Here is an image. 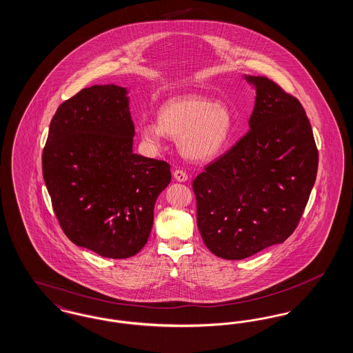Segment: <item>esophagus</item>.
<instances>
[{
  "label": "esophagus",
  "instance_id": "1",
  "mask_svg": "<svg viewBox=\"0 0 353 353\" xmlns=\"http://www.w3.org/2000/svg\"><path fill=\"white\" fill-rule=\"evenodd\" d=\"M173 176H174V179L177 180V181H180V183H184L188 180V174H186V172L183 170V169H176L174 172H173Z\"/></svg>",
  "mask_w": 353,
  "mask_h": 353
}]
</instances>
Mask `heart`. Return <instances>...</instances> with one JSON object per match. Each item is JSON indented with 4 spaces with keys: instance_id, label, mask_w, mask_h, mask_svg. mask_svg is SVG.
<instances>
[{
    "instance_id": "1",
    "label": "heart",
    "mask_w": 353,
    "mask_h": 353,
    "mask_svg": "<svg viewBox=\"0 0 353 353\" xmlns=\"http://www.w3.org/2000/svg\"><path fill=\"white\" fill-rule=\"evenodd\" d=\"M232 130L229 107L197 95L173 98L160 107L159 121L143 119L139 123V134L148 147L159 148L168 134L179 137L180 151L196 161L217 156Z\"/></svg>"
}]
</instances>
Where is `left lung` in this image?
Listing matches in <instances>:
<instances>
[{
    "instance_id": "8db88e82",
    "label": "left lung",
    "mask_w": 353,
    "mask_h": 353,
    "mask_svg": "<svg viewBox=\"0 0 353 353\" xmlns=\"http://www.w3.org/2000/svg\"><path fill=\"white\" fill-rule=\"evenodd\" d=\"M246 81L256 94L250 131L192 184L203 243L229 261L252 256L294 233L319 161L301 101L266 77Z\"/></svg>"
}]
</instances>
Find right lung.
<instances>
[{"label":"right lung","instance_id":"obj_1","mask_svg":"<svg viewBox=\"0 0 353 353\" xmlns=\"http://www.w3.org/2000/svg\"><path fill=\"white\" fill-rule=\"evenodd\" d=\"M134 134L127 90L95 84L58 107L42 152L63 233L105 258H130L144 248L154 202L172 177L167 161L132 152Z\"/></svg>","mask_w":353,"mask_h":353}]
</instances>
